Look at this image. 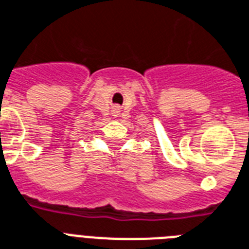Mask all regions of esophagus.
<instances>
[{
    "label": "esophagus",
    "mask_w": 249,
    "mask_h": 249,
    "mask_svg": "<svg viewBox=\"0 0 249 249\" xmlns=\"http://www.w3.org/2000/svg\"><path fill=\"white\" fill-rule=\"evenodd\" d=\"M119 112H120V111H119L118 107H114V114H115V115H118Z\"/></svg>",
    "instance_id": "1"
}]
</instances>
